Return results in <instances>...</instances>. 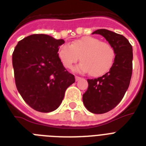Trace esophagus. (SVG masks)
I'll use <instances>...</instances> for the list:
<instances>
[{"mask_svg": "<svg viewBox=\"0 0 146 146\" xmlns=\"http://www.w3.org/2000/svg\"><path fill=\"white\" fill-rule=\"evenodd\" d=\"M75 79H76V81H79V80H81L82 78L80 77V76H76V77H75Z\"/></svg>", "mask_w": 146, "mask_h": 146, "instance_id": "34e87169", "label": "esophagus"}]
</instances>
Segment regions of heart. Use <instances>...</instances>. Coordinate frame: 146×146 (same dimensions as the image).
<instances>
[{"label":"heart","instance_id":"1","mask_svg":"<svg viewBox=\"0 0 146 146\" xmlns=\"http://www.w3.org/2000/svg\"><path fill=\"white\" fill-rule=\"evenodd\" d=\"M58 56L66 69L72 68L80 57L82 63L76 70L82 73L89 72L92 76L98 77L110 70L115 58V51L108 42H101L92 36H84L73 41L70 45H61Z\"/></svg>","mask_w":146,"mask_h":146}]
</instances>
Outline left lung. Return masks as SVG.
<instances>
[{"mask_svg": "<svg viewBox=\"0 0 146 146\" xmlns=\"http://www.w3.org/2000/svg\"><path fill=\"white\" fill-rule=\"evenodd\" d=\"M113 47L115 58L109 72L97 79H88L89 86L82 96L87 110L93 113L108 112L120 102L129 86L133 72V48L122 35L107 29H98Z\"/></svg>", "mask_w": 146, "mask_h": 146, "instance_id": "obj_1", "label": "left lung"}]
</instances>
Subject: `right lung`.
Instances as JSON below:
<instances>
[{
    "instance_id": "add662e5",
    "label": "right lung",
    "mask_w": 146,
    "mask_h": 146,
    "mask_svg": "<svg viewBox=\"0 0 146 146\" xmlns=\"http://www.w3.org/2000/svg\"><path fill=\"white\" fill-rule=\"evenodd\" d=\"M63 39L34 34L19 41L12 56L15 82L20 96L34 110L54 111L61 104L66 89L75 77L58 56Z\"/></svg>"
}]
</instances>
